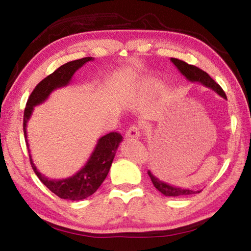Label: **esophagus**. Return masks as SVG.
Returning a JSON list of instances; mask_svg holds the SVG:
<instances>
[{
  "instance_id": "esophagus-1",
  "label": "esophagus",
  "mask_w": 251,
  "mask_h": 251,
  "mask_svg": "<svg viewBox=\"0 0 251 251\" xmlns=\"http://www.w3.org/2000/svg\"><path fill=\"white\" fill-rule=\"evenodd\" d=\"M139 136H141V131H139V127L136 125L130 126L128 130L126 131L127 138H138Z\"/></svg>"
}]
</instances>
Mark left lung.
<instances>
[{
  "label": "left lung",
  "instance_id": "obj_1",
  "mask_svg": "<svg viewBox=\"0 0 251 251\" xmlns=\"http://www.w3.org/2000/svg\"><path fill=\"white\" fill-rule=\"evenodd\" d=\"M171 61L173 62V64L177 67L178 71H179L180 73L189 80V82L201 83L203 85V86L211 88V90L215 91L218 95H220L222 97H224V99L227 100L226 94H225L223 88L220 87V85L216 83L215 80L206 73V72H203L202 70L198 69L197 66L187 64L186 62L180 61V59H178V58H171ZM147 173H148V175H150L152 185L155 186V188L163 195H165V196H171V197L187 196V195L199 194L201 192V190L185 189V188H181V187L169 185V184H167V182L160 180L159 178H157L155 175H152L151 171H148Z\"/></svg>",
  "mask_w": 251,
  "mask_h": 251
}]
</instances>
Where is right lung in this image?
I'll use <instances>...</instances> for the list:
<instances>
[{
  "label": "right lung",
  "mask_w": 251,
  "mask_h": 251,
  "mask_svg": "<svg viewBox=\"0 0 251 251\" xmlns=\"http://www.w3.org/2000/svg\"><path fill=\"white\" fill-rule=\"evenodd\" d=\"M93 59H94L93 57H84L59 66L56 71L46 76L43 80H41L36 85V87L29 95L26 107L24 109L23 130L28 150L29 163L32 165L33 171L50 192L59 198L69 199V201H82V199L90 197L100 188V186L103 184L106 176H107L110 166H112L118 145L123 141L122 135L116 133V131H110L109 134H106L103 137H100L87 163L79 172L72 177L65 178V179L56 180L49 179L48 177H45L43 174L37 171L36 166L34 165L27 143L26 124L32 115L34 106L40 105L48 100V97L54 90L69 85L75 72L80 69L85 63L93 61Z\"/></svg>",
  "instance_id": "right-lung-1"
}]
</instances>
